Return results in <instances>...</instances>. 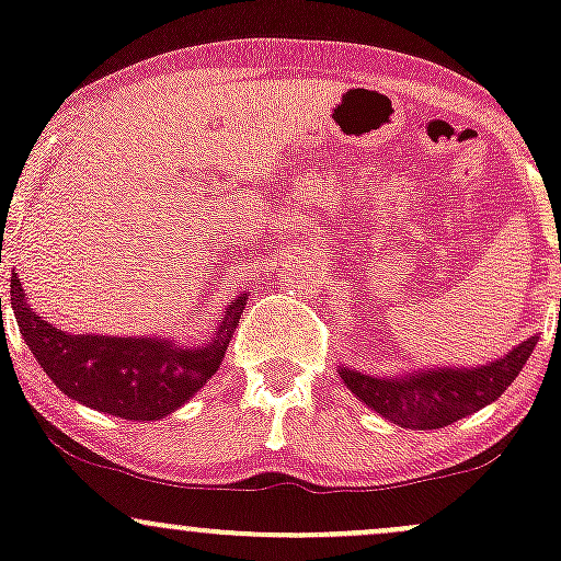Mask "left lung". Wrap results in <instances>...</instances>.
I'll use <instances>...</instances> for the list:
<instances>
[{
	"instance_id": "1",
	"label": "left lung",
	"mask_w": 561,
	"mask_h": 561,
	"mask_svg": "<svg viewBox=\"0 0 561 561\" xmlns=\"http://www.w3.org/2000/svg\"><path fill=\"white\" fill-rule=\"evenodd\" d=\"M535 344L538 336H530L503 357L474 368L439 365L398 376H370L339 365V374L357 400L402 430H443L499 400L525 368Z\"/></svg>"
}]
</instances>
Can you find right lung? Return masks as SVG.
Wrapping results in <instances>:
<instances>
[{
	"mask_svg": "<svg viewBox=\"0 0 561 561\" xmlns=\"http://www.w3.org/2000/svg\"><path fill=\"white\" fill-rule=\"evenodd\" d=\"M247 299L241 294L230 301L209 342L187 347L163 336L60 331L34 312L15 270L10 278V305L44 374L71 400L127 421L169 416L217 374Z\"/></svg>",
	"mask_w": 561,
	"mask_h": 561,
	"instance_id": "1",
	"label": "right lung"
}]
</instances>
